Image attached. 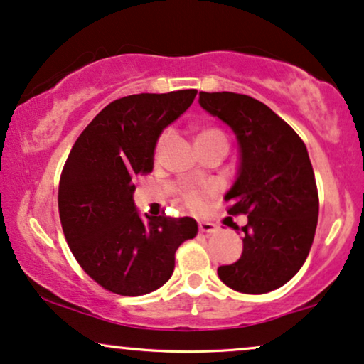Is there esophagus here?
<instances>
[{"label": "esophagus", "instance_id": "obj_1", "mask_svg": "<svg viewBox=\"0 0 364 364\" xmlns=\"http://www.w3.org/2000/svg\"><path fill=\"white\" fill-rule=\"evenodd\" d=\"M200 230L203 233H216L220 230V227L211 222H200Z\"/></svg>", "mask_w": 364, "mask_h": 364}]
</instances>
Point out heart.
<instances>
[{
  "label": "heart",
  "mask_w": 364,
  "mask_h": 364,
  "mask_svg": "<svg viewBox=\"0 0 364 364\" xmlns=\"http://www.w3.org/2000/svg\"><path fill=\"white\" fill-rule=\"evenodd\" d=\"M211 137H223L222 132L218 131V129H205V131L200 132V136H198V139H211ZM161 146V141L158 144V149ZM185 201L188 206H191V208H198V206L201 205V196L198 195V193H186L185 195Z\"/></svg>",
  "instance_id": "obj_1"
}]
</instances>
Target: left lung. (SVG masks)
Wrapping results in <instances>:
<instances>
[{
  "mask_svg": "<svg viewBox=\"0 0 364 364\" xmlns=\"http://www.w3.org/2000/svg\"><path fill=\"white\" fill-rule=\"evenodd\" d=\"M198 102L237 137V176L225 201L230 215H248L245 227H233L245 235L240 259L218 267V277L243 294L275 291L306 262L317 227L319 198L306 144L254 97L200 92Z\"/></svg>",
  "mask_w": 364,
  "mask_h": 364,
  "instance_id": "left-lung-1",
  "label": "left lung"
}]
</instances>
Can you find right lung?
I'll use <instances>...</instances> for the list:
<instances>
[{
	"label": "right lung",
	"instance_id": "right-lung-1",
	"mask_svg": "<svg viewBox=\"0 0 364 364\" xmlns=\"http://www.w3.org/2000/svg\"><path fill=\"white\" fill-rule=\"evenodd\" d=\"M195 95L188 89L114 100L68 154L58 186L63 235L82 269L110 292L142 296L159 289L173 275L176 248L196 235L190 216L142 218L132 183L153 171L161 132Z\"/></svg>",
	"mask_w": 364,
	"mask_h": 364
}]
</instances>
